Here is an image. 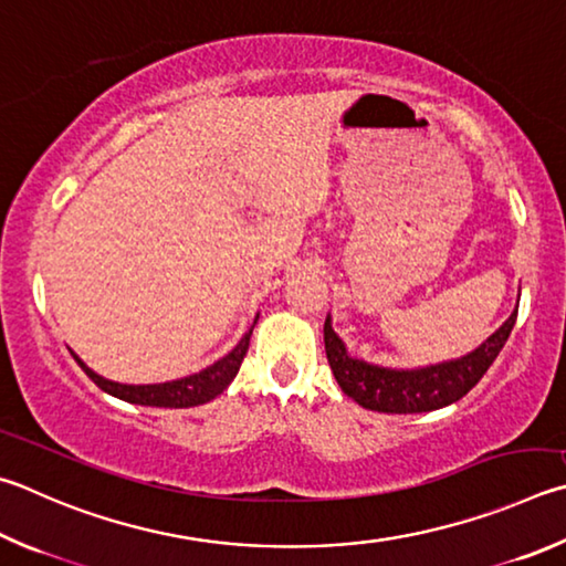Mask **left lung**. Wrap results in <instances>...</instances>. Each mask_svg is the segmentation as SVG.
I'll return each mask as SVG.
<instances>
[{
	"instance_id": "1",
	"label": "left lung",
	"mask_w": 566,
	"mask_h": 566,
	"mask_svg": "<svg viewBox=\"0 0 566 566\" xmlns=\"http://www.w3.org/2000/svg\"><path fill=\"white\" fill-rule=\"evenodd\" d=\"M517 306L505 318V324L495 334H490L478 348H472L470 354L418 368H390L352 356L342 336L334 332L332 314H326L324 346L328 366H332L336 384L342 386L344 394L366 410H378V413H428V410L446 408L465 396L485 376L510 338L517 318Z\"/></svg>"
}]
</instances>
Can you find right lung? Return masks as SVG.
<instances>
[{
	"label": "right lung",
	"instance_id": "add662e5",
	"mask_svg": "<svg viewBox=\"0 0 566 566\" xmlns=\"http://www.w3.org/2000/svg\"><path fill=\"white\" fill-rule=\"evenodd\" d=\"M256 318H260V314L254 316V324H256ZM254 324H252V328H254ZM252 328L240 338V344L234 346L230 354L218 358L212 366L202 368L200 374L182 376V378H176V381H166V384L133 386V384L111 381V378L98 376L94 368H88L74 352H71V356L76 358V364L84 368L91 381H94L101 390H106V394L113 398L126 400V403L153 406V408H192V406H202V403H208V400L218 398L222 390L232 384V378L238 376L242 358L250 348Z\"/></svg>",
	"mask_w": 566,
	"mask_h": 566
}]
</instances>
